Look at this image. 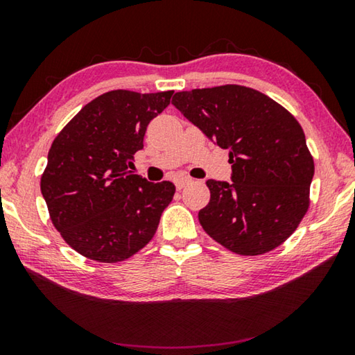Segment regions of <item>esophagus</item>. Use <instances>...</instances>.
<instances>
[{
	"label": "esophagus",
	"instance_id": "1",
	"mask_svg": "<svg viewBox=\"0 0 355 355\" xmlns=\"http://www.w3.org/2000/svg\"><path fill=\"white\" fill-rule=\"evenodd\" d=\"M191 182H192V180L189 177H177L175 180H173V183H175V188L177 189L184 188V186L189 184Z\"/></svg>",
	"mask_w": 355,
	"mask_h": 355
}]
</instances>
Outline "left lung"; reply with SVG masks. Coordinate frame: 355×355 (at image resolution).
Listing matches in <instances>:
<instances>
[{"label":"left lung","instance_id":"obj_1","mask_svg":"<svg viewBox=\"0 0 355 355\" xmlns=\"http://www.w3.org/2000/svg\"><path fill=\"white\" fill-rule=\"evenodd\" d=\"M172 105L230 156L232 182H207L203 230L239 255L279 248L307 213L315 173L297 120L268 95L236 84L177 92Z\"/></svg>","mask_w":355,"mask_h":355}]
</instances>
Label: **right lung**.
Instances as JSON below:
<instances>
[{
  "label": "right lung",
  "instance_id": "add662e5",
  "mask_svg": "<svg viewBox=\"0 0 355 355\" xmlns=\"http://www.w3.org/2000/svg\"><path fill=\"white\" fill-rule=\"evenodd\" d=\"M173 91H111L87 103L53 141L40 191L71 249L101 263L127 260L153 238L172 202L171 182L133 175L150 120Z\"/></svg>",
  "mask_w": 355,
  "mask_h": 355
}]
</instances>
